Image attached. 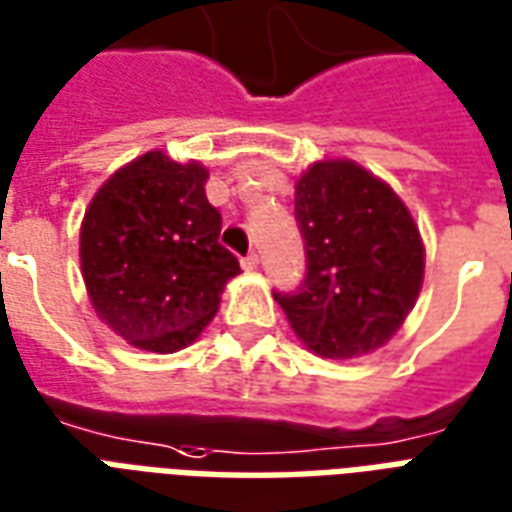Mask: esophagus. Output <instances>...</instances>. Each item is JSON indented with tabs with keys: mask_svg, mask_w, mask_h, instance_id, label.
I'll use <instances>...</instances> for the list:
<instances>
[{
	"mask_svg": "<svg viewBox=\"0 0 512 512\" xmlns=\"http://www.w3.org/2000/svg\"><path fill=\"white\" fill-rule=\"evenodd\" d=\"M259 253H248V256H245V259H242V267H245V270H256V267H259Z\"/></svg>",
	"mask_w": 512,
	"mask_h": 512,
	"instance_id": "esophagus-1",
	"label": "esophagus"
}]
</instances>
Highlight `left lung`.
<instances>
[{"label": "left lung", "mask_w": 512, "mask_h": 512, "mask_svg": "<svg viewBox=\"0 0 512 512\" xmlns=\"http://www.w3.org/2000/svg\"><path fill=\"white\" fill-rule=\"evenodd\" d=\"M305 280L275 294L297 337L324 359L388 343L413 310L424 245L402 199L353 161H318L297 183Z\"/></svg>", "instance_id": "obj_1"}]
</instances>
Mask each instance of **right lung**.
<instances>
[{"label": "right lung", "mask_w": 512, "mask_h": 512, "mask_svg": "<svg viewBox=\"0 0 512 512\" xmlns=\"http://www.w3.org/2000/svg\"><path fill=\"white\" fill-rule=\"evenodd\" d=\"M207 169L151 151L96 191L80 226V270L113 332L153 353L186 348L210 324L240 261L226 251Z\"/></svg>", "instance_id": "1"}]
</instances>
